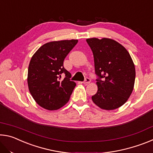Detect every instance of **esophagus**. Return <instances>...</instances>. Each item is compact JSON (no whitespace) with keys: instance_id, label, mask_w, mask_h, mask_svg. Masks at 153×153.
Returning <instances> with one entry per match:
<instances>
[{"instance_id":"1","label":"esophagus","mask_w":153,"mask_h":153,"mask_svg":"<svg viewBox=\"0 0 153 153\" xmlns=\"http://www.w3.org/2000/svg\"><path fill=\"white\" fill-rule=\"evenodd\" d=\"M90 82H91V80H90V78H86V79L84 80V82H83V84H89V83H90Z\"/></svg>"}]
</instances>
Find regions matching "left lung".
<instances>
[{"instance_id": "1", "label": "left lung", "mask_w": 153, "mask_h": 153, "mask_svg": "<svg viewBox=\"0 0 153 153\" xmlns=\"http://www.w3.org/2000/svg\"><path fill=\"white\" fill-rule=\"evenodd\" d=\"M86 42L93 53L95 73L99 77L92 101L102 109H116L125 104L133 91L136 69L132 59L123 46L111 38H88Z\"/></svg>"}]
</instances>
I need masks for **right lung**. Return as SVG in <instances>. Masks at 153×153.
I'll list each match as a JSON object with an SVG mask.
<instances>
[{"instance_id":"add662e5","label":"right lung","mask_w":153,"mask_h":153,"mask_svg":"<svg viewBox=\"0 0 153 153\" xmlns=\"http://www.w3.org/2000/svg\"><path fill=\"white\" fill-rule=\"evenodd\" d=\"M77 42L72 39L47 42L32 56L28 67V88L41 107L55 111L68 102L76 84L70 81L71 75L63 67V61Z\"/></svg>"}]
</instances>
